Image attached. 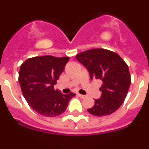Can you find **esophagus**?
Segmentation results:
<instances>
[{"mask_svg":"<svg viewBox=\"0 0 149 149\" xmlns=\"http://www.w3.org/2000/svg\"><path fill=\"white\" fill-rule=\"evenodd\" d=\"M77 95L80 97L81 98H85V95H81V94H77Z\"/></svg>","mask_w":149,"mask_h":149,"instance_id":"obj_1","label":"esophagus"}]
</instances>
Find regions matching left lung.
<instances>
[{"instance_id": "1", "label": "left lung", "mask_w": 149, "mask_h": 149, "mask_svg": "<svg viewBox=\"0 0 149 149\" xmlns=\"http://www.w3.org/2000/svg\"><path fill=\"white\" fill-rule=\"evenodd\" d=\"M76 59L89 72L90 79L101 80V95L88 109L89 113L104 116L116 111L123 104L131 85L128 66L115 52L103 48L84 51Z\"/></svg>"}]
</instances>
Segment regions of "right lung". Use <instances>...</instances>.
<instances>
[{
	"instance_id": "1",
	"label": "right lung",
	"mask_w": 149,
	"mask_h": 149,
	"mask_svg": "<svg viewBox=\"0 0 149 149\" xmlns=\"http://www.w3.org/2000/svg\"><path fill=\"white\" fill-rule=\"evenodd\" d=\"M68 60V56H35L27 59L21 65L18 81L22 94L30 107L40 115H60L75 96L73 93L63 95L54 86Z\"/></svg>"
}]
</instances>
